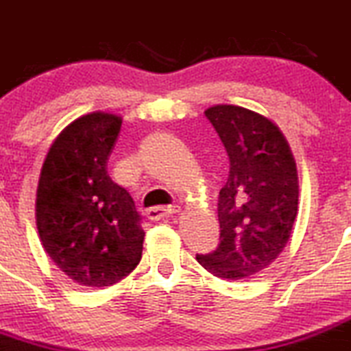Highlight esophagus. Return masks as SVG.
<instances>
[{
    "label": "esophagus",
    "instance_id": "1",
    "mask_svg": "<svg viewBox=\"0 0 351 351\" xmlns=\"http://www.w3.org/2000/svg\"><path fill=\"white\" fill-rule=\"evenodd\" d=\"M178 210H180L178 206L151 207V209H147V213H145V217H147L149 221H159V219H165V217L173 216V214H176Z\"/></svg>",
    "mask_w": 351,
    "mask_h": 351
}]
</instances>
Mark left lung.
<instances>
[{"instance_id":"8db88e82","label":"left lung","mask_w":351,"mask_h":351,"mask_svg":"<svg viewBox=\"0 0 351 351\" xmlns=\"http://www.w3.org/2000/svg\"><path fill=\"white\" fill-rule=\"evenodd\" d=\"M204 114L226 149L230 175L217 197L219 243L195 258L214 276L245 280L266 269L290 240L297 166L287 138L267 118L230 104Z\"/></svg>"}]
</instances>
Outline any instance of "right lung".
Here are the masks:
<instances>
[{"label":"right lung","mask_w":351,"mask_h":351,"mask_svg":"<svg viewBox=\"0 0 351 351\" xmlns=\"http://www.w3.org/2000/svg\"><path fill=\"white\" fill-rule=\"evenodd\" d=\"M121 118L90 113L51 145L37 186L44 250L82 287H111L137 267L144 230L130 193L108 175Z\"/></svg>","instance_id":"right-lung-1"}]
</instances>
